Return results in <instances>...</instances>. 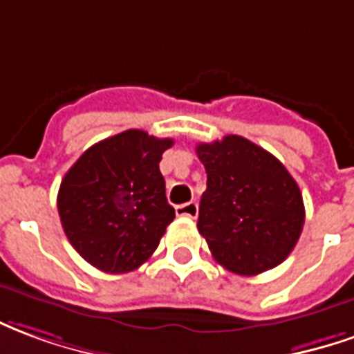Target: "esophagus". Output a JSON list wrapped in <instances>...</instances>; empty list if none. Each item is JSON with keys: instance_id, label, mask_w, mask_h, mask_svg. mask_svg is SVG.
<instances>
[{"instance_id": "1", "label": "esophagus", "mask_w": 354, "mask_h": 354, "mask_svg": "<svg viewBox=\"0 0 354 354\" xmlns=\"http://www.w3.org/2000/svg\"><path fill=\"white\" fill-rule=\"evenodd\" d=\"M175 213L179 217H189V219H194L198 215V204L196 202H187V204H181L175 207Z\"/></svg>"}]
</instances>
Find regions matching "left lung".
Here are the masks:
<instances>
[{
	"label": "left lung",
	"mask_w": 354,
	"mask_h": 354,
	"mask_svg": "<svg viewBox=\"0 0 354 354\" xmlns=\"http://www.w3.org/2000/svg\"><path fill=\"white\" fill-rule=\"evenodd\" d=\"M207 173L198 230L225 269L255 277L277 267L301 236V190L282 162L240 135L200 142Z\"/></svg>",
	"instance_id": "obj_1"
}]
</instances>
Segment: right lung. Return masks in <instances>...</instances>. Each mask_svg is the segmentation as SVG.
<instances>
[{"instance_id": "right-lung-1", "label": "right lung", "mask_w": 354, "mask_h": 354, "mask_svg": "<svg viewBox=\"0 0 354 354\" xmlns=\"http://www.w3.org/2000/svg\"><path fill=\"white\" fill-rule=\"evenodd\" d=\"M173 145L141 129L93 145L64 175L57 207L64 234L102 272H131L160 244L175 209L160 160Z\"/></svg>"}]
</instances>
